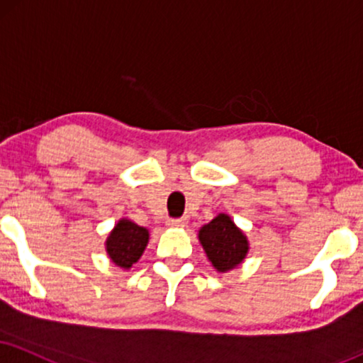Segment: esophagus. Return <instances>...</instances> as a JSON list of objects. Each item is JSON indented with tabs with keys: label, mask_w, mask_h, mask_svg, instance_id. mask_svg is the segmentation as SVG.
I'll return each mask as SVG.
<instances>
[{
	"label": "esophagus",
	"mask_w": 363,
	"mask_h": 363,
	"mask_svg": "<svg viewBox=\"0 0 363 363\" xmlns=\"http://www.w3.org/2000/svg\"><path fill=\"white\" fill-rule=\"evenodd\" d=\"M186 217H180V218H169L168 225L169 227H185L186 225Z\"/></svg>",
	"instance_id": "34e87169"
}]
</instances>
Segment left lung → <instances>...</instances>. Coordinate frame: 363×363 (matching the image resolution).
I'll list each match as a JSON object with an SVG mask.
<instances>
[{
	"instance_id": "left-lung-1",
	"label": "left lung",
	"mask_w": 363,
	"mask_h": 363,
	"mask_svg": "<svg viewBox=\"0 0 363 363\" xmlns=\"http://www.w3.org/2000/svg\"><path fill=\"white\" fill-rule=\"evenodd\" d=\"M199 240L218 272L234 269L247 256V237L227 213H218L212 222L203 225L199 230Z\"/></svg>"
}]
</instances>
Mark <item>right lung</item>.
<instances>
[{
    "mask_svg": "<svg viewBox=\"0 0 363 363\" xmlns=\"http://www.w3.org/2000/svg\"><path fill=\"white\" fill-rule=\"evenodd\" d=\"M150 232L128 218H121L106 240L107 256L116 266L129 269L145 252Z\"/></svg>",
    "mask_w": 363,
    "mask_h": 363,
    "instance_id": "1",
    "label": "right lung"
}]
</instances>
